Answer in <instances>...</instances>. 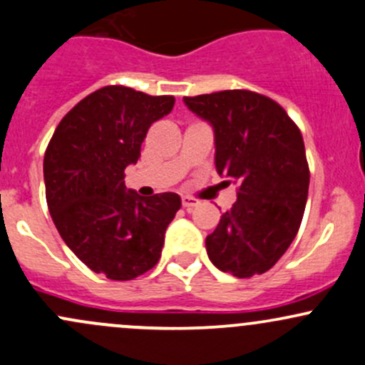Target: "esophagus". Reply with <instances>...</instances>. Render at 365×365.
Wrapping results in <instances>:
<instances>
[{
    "label": "esophagus",
    "instance_id": "obj_1",
    "mask_svg": "<svg viewBox=\"0 0 365 365\" xmlns=\"http://www.w3.org/2000/svg\"><path fill=\"white\" fill-rule=\"evenodd\" d=\"M182 205H183V208L192 210V208H195V206L201 205V202H199L195 197H190V195H183V197H182Z\"/></svg>",
    "mask_w": 365,
    "mask_h": 365
}]
</instances>
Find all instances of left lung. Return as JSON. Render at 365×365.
I'll return each instance as SVG.
<instances>
[{
    "label": "left lung",
    "instance_id": "obj_1",
    "mask_svg": "<svg viewBox=\"0 0 365 365\" xmlns=\"http://www.w3.org/2000/svg\"><path fill=\"white\" fill-rule=\"evenodd\" d=\"M215 133V166L237 183V201L206 237L210 260L237 278L262 274L301 225L309 187L304 141L285 110L252 91L183 98Z\"/></svg>",
    "mask_w": 365,
    "mask_h": 365
}]
</instances>
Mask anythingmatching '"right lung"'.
Wrapping results in <instances>:
<instances>
[{"label":"right lung","mask_w":365,"mask_h":365,"mask_svg":"<svg viewBox=\"0 0 365 365\" xmlns=\"http://www.w3.org/2000/svg\"><path fill=\"white\" fill-rule=\"evenodd\" d=\"M175 106L173 96L106 86L64 115L45 150L48 212L70 250L94 273L133 279L160 259L164 232L182 199L141 197L124 170L140 159L148 128Z\"/></svg>","instance_id":"obj_1"}]
</instances>
